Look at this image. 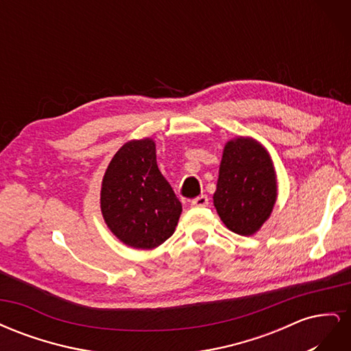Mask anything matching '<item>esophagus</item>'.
Returning <instances> with one entry per match:
<instances>
[{
    "label": "esophagus",
    "mask_w": 351,
    "mask_h": 351,
    "mask_svg": "<svg viewBox=\"0 0 351 351\" xmlns=\"http://www.w3.org/2000/svg\"><path fill=\"white\" fill-rule=\"evenodd\" d=\"M208 204H209L208 196L206 195H202V196L193 199L192 204H190V205H192L193 208H205V206H208Z\"/></svg>",
    "instance_id": "34e87169"
}]
</instances>
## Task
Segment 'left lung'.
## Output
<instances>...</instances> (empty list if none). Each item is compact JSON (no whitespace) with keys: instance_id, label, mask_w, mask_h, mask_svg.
<instances>
[{"instance_id":"left-lung-1","label":"left lung","mask_w":351,"mask_h":351,"mask_svg":"<svg viewBox=\"0 0 351 351\" xmlns=\"http://www.w3.org/2000/svg\"><path fill=\"white\" fill-rule=\"evenodd\" d=\"M277 200V177L265 147L237 137L227 142L219 165L214 205L232 232L252 236L271 215Z\"/></svg>"}]
</instances>
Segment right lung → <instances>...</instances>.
<instances>
[{
	"label": "right lung",
	"mask_w": 351,
	"mask_h": 351,
	"mask_svg": "<svg viewBox=\"0 0 351 351\" xmlns=\"http://www.w3.org/2000/svg\"><path fill=\"white\" fill-rule=\"evenodd\" d=\"M101 210L112 234L130 247L155 249L173 236L182 202L159 171L149 137L127 142L111 159Z\"/></svg>",
	"instance_id": "add662e5"
}]
</instances>
